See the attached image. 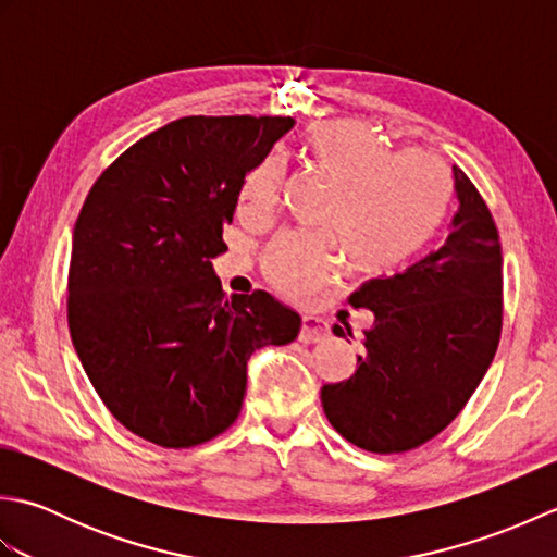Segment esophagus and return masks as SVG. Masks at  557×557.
I'll use <instances>...</instances> for the list:
<instances>
[{
	"mask_svg": "<svg viewBox=\"0 0 557 557\" xmlns=\"http://www.w3.org/2000/svg\"><path fill=\"white\" fill-rule=\"evenodd\" d=\"M327 323L321 321L315 315H304L301 330H299V339L306 342V345H313V342H323L327 337Z\"/></svg>",
	"mask_w": 557,
	"mask_h": 557,
	"instance_id": "34e87169",
	"label": "esophagus"
}]
</instances>
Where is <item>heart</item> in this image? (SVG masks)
<instances>
[{
  "instance_id": "b5f03b06",
  "label": "heart",
  "mask_w": 557,
  "mask_h": 557,
  "mask_svg": "<svg viewBox=\"0 0 557 557\" xmlns=\"http://www.w3.org/2000/svg\"><path fill=\"white\" fill-rule=\"evenodd\" d=\"M304 160L337 194L327 218L347 268L383 275L431 244L453 206V174L421 150L395 152L371 128L351 122L315 124L304 136ZM280 164L263 160L246 176L239 196L244 218L272 212ZM337 246L321 236H282L265 253V275L282 294L304 297L335 270Z\"/></svg>"
}]
</instances>
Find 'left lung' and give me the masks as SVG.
<instances>
[{
	"label": "left lung",
	"instance_id": "8db88e82",
	"mask_svg": "<svg viewBox=\"0 0 557 557\" xmlns=\"http://www.w3.org/2000/svg\"><path fill=\"white\" fill-rule=\"evenodd\" d=\"M459 210L447 242L401 275L349 297L375 315L351 377L323 385L333 429L377 455L431 441L465 409L495 357L503 327V248L486 200L459 168ZM335 335L342 327L335 325Z\"/></svg>",
	"mask_w": 557,
	"mask_h": 557
}]
</instances>
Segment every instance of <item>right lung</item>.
Wrapping results in <instances>:
<instances>
[{
    "instance_id": "obj_1",
    "label": "right lung",
    "mask_w": 557,
    "mask_h": 557,
    "mask_svg": "<svg viewBox=\"0 0 557 557\" xmlns=\"http://www.w3.org/2000/svg\"><path fill=\"white\" fill-rule=\"evenodd\" d=\"M292 116H182L124 150L83 203L69 265V333L112 417L162 447H194L242 411L246 363L289 345L301 315L268 292H222L246 174Z\"/></svg>"
}]
</instances>
